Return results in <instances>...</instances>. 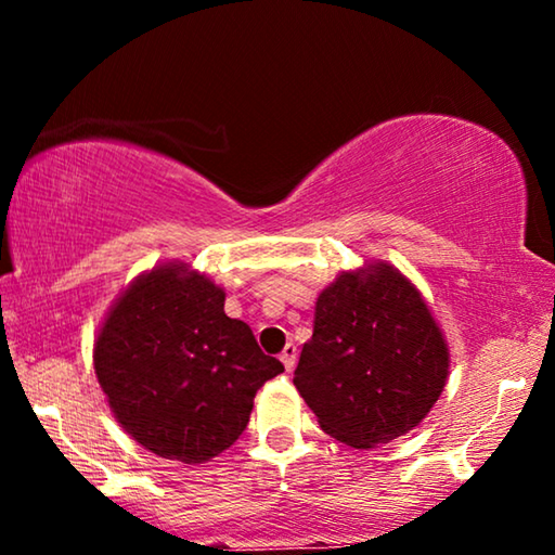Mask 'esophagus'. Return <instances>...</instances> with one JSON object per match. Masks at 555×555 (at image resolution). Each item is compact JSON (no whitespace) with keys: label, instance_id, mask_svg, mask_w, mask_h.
I'll return each instance as SVG.
<instances>
[{"label":"esophagus","instance_id":"1","mask_svg":"<svg viewBox=\"0 0 555 555\" xmlns=\"http://www.w3.org/2000/svg\"><path fill=\"white\" fill-rule=\"evenodd\" d=\"M281 357V362H284V367H286V372H291L296 367V357H298V350H296V345L294 343H288L286 347H284V352L279 354Z\"/></svg>","mask_w":555,"mask_h":555}]
</instances>
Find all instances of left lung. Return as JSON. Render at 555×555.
<instances>
[{"label":"left lung","mask_w":555,"mask_h":555,"mask_svg":"<svg viewBox=\"0 0 555 555\" xmlns=\"http://www.w3.org/2000/svg\"><path fill=\"white\" fill-rule=\"evenodd\" d=\"M448 367V345L424 296L377 261L343 271L318 296L294 384L327 436L374 448L426 418Z\"/></svg>","instance_id":"1"}]
</instances>
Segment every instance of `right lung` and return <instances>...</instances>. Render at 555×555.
Returning a JSON list of instances; mask_svg holds the SVG:
<instances>
[{"instance_id": "1", "label": "right lung", "mask_w": 555, "mask_h": 555, "mask_svg": "<svg viewBox=\"0 0 555 555\" xmlns=\"http://www.w3.org/2000/svg\"><path fill=\"white\" fill-rule=\"evenodd\" d=\"M92 360L119 426L185 465L228 450L247 428L257 391L284 372L247 323L224 315V291L178 261L121 291Z\"/></svg>"}]
</instances>
